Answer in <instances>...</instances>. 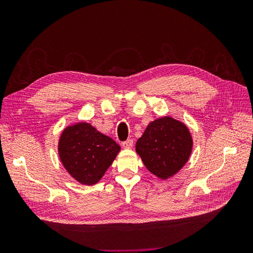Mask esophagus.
Instances as JSON below:
<instances>
[{
    "label": "esophagus",
    "instance_id": "1",
    "mask_svg": "<svg viewBox=\"0 0 253 253\" xmlns=\"http://www.w3.org/2000/svg\"><path fill=\"white\" fill-rule=\"evenodd\" d=\"M133 144H134L133 139H127V140L122 142V147H124L125 149H131L133 147Z\"/></svg>",
    "mask_w": 253,
    "mask_h": 253
}]
</instances>
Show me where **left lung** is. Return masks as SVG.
<instances>
[{"label": "left lung", "mask_w": 253, "mask_h": 253, "mask_svg": "<svg viewBox=\"0 0 253 253\" xmlns=\"http://www.w3.org/2000/svg\"><path fill=\"white\" fill-rule=\"evenodd\" d=\"M192 145V137L186 125L165 116L147 126L136 142V152L151 173L167 179L186 165Z\"/></svg>", "instance_id": "8db88e82"}]
</instances>
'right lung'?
<instances>
[{"label": "right lung", "instance_id": "1", "mask_svg": "<svg viewBox=\"0 0 253 253\" xmlns=\"http://www.w3.org/2000/svg\"><path fill=\"white\" fill-rule=\"evenodd\" d=\"M59 156L66 171L83 185H94L120 151L111 137L86 122L67 126L60 136Z\"/></svg>", "mask_w": 253, "mask_h": 253}]
</instances>
